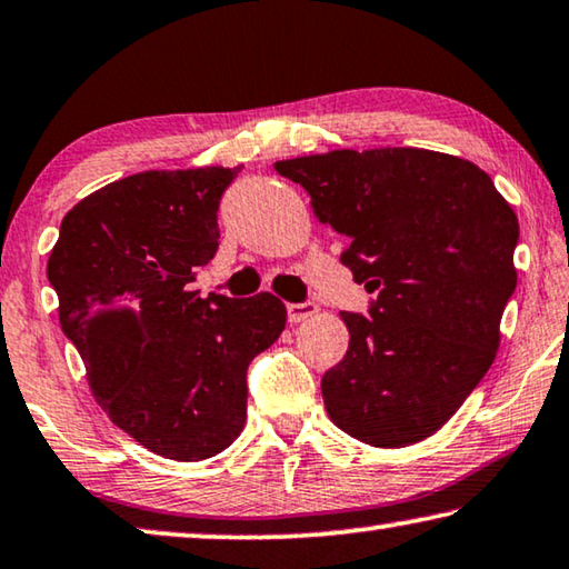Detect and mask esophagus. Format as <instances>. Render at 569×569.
<instances>
[{"instance_id":"esophagus-1","label":"esophagus","mask_w":569,"mask_h":569,"mask_svg":"<svg viewBox=\"0 0 569 569\" xmlns=\"http://www.w3.org/2000/svg\"><path fill=\"white\" fill-rule=\"evenodd\" d=\"M286 311H288V321H291V323H301V321H306V319H311L313 313L319 311V306L313 303V301L288 303V306H286Z\"/></svg>"}]
</instances>
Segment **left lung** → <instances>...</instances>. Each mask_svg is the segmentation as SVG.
<instances>
[{"mask_svg":"<svg viewBox=\"0 0 569 569\" xmlns=\"http://www.w3.org/2000/svg\"><path fill=\"white\" fill-rule=\"evenodd\" d=\"M375 293L341 311L349 349L321 380L333 426L377 448L430 438L483 380L517 288L519 220L473 161L440 151L339 149L276 161Z\"/></svg>","mask_w":569,"mask_h":569,"instance_id":"obj_1","label":"left lung"}]
</instances>
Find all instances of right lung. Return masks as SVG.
I'll return each mask as SVG.
<instances>
[{"label":"right lung","instance_id":"obj_1","mask_svg":"<svg viewBox=\"0 0 569 569\" xmlns=\"http://www.w3.org/2000/svg\"><path fill=\"white\" fill-rule=\"evenodd\" d=\"M240 167L151 169L88 194L48 260L60 327L96 402L171 461H204L248 418V365L286 329L273 293L189 291L220 246V197Z\"/></svg>","mask_w":569,"mask_h":569}]
</instances>
